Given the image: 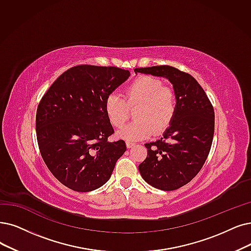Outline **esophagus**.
<instances>
[{"instance_id":"1","label":"esophagus","mask_w":251,"mask_h":251,"mask_svg":"<svg viewBox=\"0 0 251 251\" xmlns=\"http://www.w3.org/2000/svg\"><path fill=\"white\" fill-rule=\"evenodd\" d=\"M126 147L127 148H131V147H133V146H135V143H132V142H128V141H126Z\"/></svg>"}]
</instances>
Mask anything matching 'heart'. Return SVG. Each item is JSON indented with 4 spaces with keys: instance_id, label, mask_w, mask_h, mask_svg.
<instances>
[{
    "instance_id": "heart-1",
    "label": "heart",
    "mask_w": 251,
    "mask_h": 251,
    "mask_svg": "<svg viewBox=\"0 0 251 251\" xmlns=\"http://www.w3.org/2000/svg\"><path fill=\"white\" fill-rule=\"evenodd\" d=\"M135 108L134 122L118 132V137L138 141L164 133L172 125L177 112V95L172 87L164 86L162 80L149 75L140 76L129 84L125 99L110 94L105 100V112L112 126L122 127Z\"/></svg>"
}]
</instances>
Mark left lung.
I'll return each instance as SVG.
<instances>
[{
  "label": "left lung",
  "instance_id": "obj_1",
  "mask_svg": "<svg viewBox=\"0 0 251 251\" xmlns=\"http://www.w3.org/2000/svg\"><path fill=\"white\" fill-rule=\"evenodd\" d=\"M135 72L166 77L177 95V112L164 137L146 143L147 157L139 165L145 181L162 190H175L197 176L211 149L214 109L202 86L172 66L136 68Z\"/></svg>",
  "mask_w": 251,
  "mask_h": 251
}]
</instances>
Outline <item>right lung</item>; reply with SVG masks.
I'll list each match as a JSON object with an SVG mask.
<instances>
[{
  "label": "right lung",
  "mask_w": 251,
  "mask_h": 251,
  "mask_svg": "<svg viewBox=\"0 0 251 251\" xmlns=\"http://www.w3.org/2000/svg\"><path fill=\"white\" fill-rule=\"evenodd\" d=\"M117 67L79 65L70 68L48 88L36 114L40 153L59 182L86 193L106 183L126 149L105 112V100L128 78Z\"/></svg>",
  "instance_id": "right-lung-1"
}]
</instances>
